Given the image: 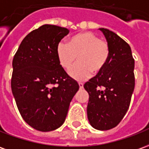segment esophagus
Segmentation results:
<instances>
[{
  "label": "esophagus",
  "mask_w": 149,
  "mask_h": 149,
  "mask_svg": "<svg viewBox=\"0 0 149 149\" xmlns=\"http://www.w3.org/2000/svg\"><path fill=\"white\" fill-rule=\"evenodd\" d=\"M79 88L82 89V88H84V84L83 83H79Z\"/></svg>",
  "instance_id": "1"
}]
</instances>
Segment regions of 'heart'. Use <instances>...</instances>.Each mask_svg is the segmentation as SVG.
<instances>
[{"label": "heart", "mask_w": 149, "mask_h": 149, "mask_svg": "<svg viewBox=\"0 0 149 149\" xmlns=\"http://www.w3.org/2000/svg\"><path fill=\"white\" fill-rule=\"evenodd\" d=\"M57 54L60 64L65 69L70 68L79 57V62L69 70V74L76 80H83L92 72L102 71L109 57V46L95 34L82 32L72 36L69 43L60 42Z\"/></svg>", "instance_id": "1"}]
</instances>
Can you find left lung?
Masks as SVG:
<instances>
[{
	"label": "left lung",
	"mask_w": 149,
	"mask_h": 149,
	"mask_svg": "<svg viewBox=\"0 0 149 149\" xmlns=\"http://www.w3.org/2000/svg\"><path fill=\"white\" fill-rule=\"evenodd\" d=\"M99 30L109 44V57L102 71L84 87L89 94V123L96 130L106 131L119 123L130 106L135 88V60L127 42L109 30Z\"/></svg>",
	"instance_id": "1"
}]
</instances>
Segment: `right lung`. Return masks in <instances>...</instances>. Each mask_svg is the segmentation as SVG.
<instances>
[{"mask_svg": "<svg viewBox=\"0 0 149 149\" xmlns=\"http://www.w3.org/2000/svg\"><path fill=\"white\" fill-rule=\"evenodd\" d=\"M69 30L45 24L30 32L13 59L11 89L26 123L40 131L64 123L79 86L60 65L57 47Z\"/></svg>", "mask_w": 149, "mask_h": 149, "instance_id": "1", "label": "right lung"}]
</instances>
